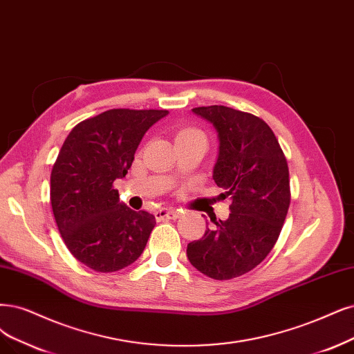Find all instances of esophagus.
Instances as JSON below:
<instances>
[{"instance_id":"esophagus-1","label":"esophagus","mask_w":354,"mask_h":354,"mask_svg":"<svg viewBox=\"0 0 354 354\" xmlns=\"http://www.w3.org/2000/svg\"><path fill=\"white\" fill-rule=\"evenodd\" d=\"M178 216L179 213L175 210V208H162V210L156 213V218L159 221L169 220V218H178Z\"/></svg>"}]
</instances>
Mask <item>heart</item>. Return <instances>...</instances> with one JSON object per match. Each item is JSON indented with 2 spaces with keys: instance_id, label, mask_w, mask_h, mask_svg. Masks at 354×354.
<instances>
[{
  "instance_id": "1",
  "label": "heart",
  "mask_w": 354,
  "mask_h": 354,
  "mask_svg": "<svg viewBox=\"0 0 354 354\" xmlns=\"http://www.w3.org/2000/svg\"><path fill=\"white\" fill-rule=\"evenodd\" d=\"M189 136H203V133L200 129L197 128H184L180 129L178 133V138H182V137H189Z\"/></svg>"
}]
</instances>
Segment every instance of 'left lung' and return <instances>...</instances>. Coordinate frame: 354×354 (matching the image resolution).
<instances>
[{"label": "left lung", "instance_id": "8db88e82", "mask_svg": "<svg viewBox=\"0 0 354 354\" xmlns=\"http://www.w3.org/2000/svg\"><path fill=\"white\" fill-rule=\"evenodd\" d=\"M192 112L212 122L218 137L213 170L217 187L230 197L227 220L188 243L189 263L214 280L254 270L276 245L290 205L289 167L272 129L261 118L227 106Z\"/></svg>", "mask_w": 354, "mask_h": 354}]
</instances>
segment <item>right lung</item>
<instances>
[{
    "label": "right lung",
    "mask_w": 354,
    "mask_h": 354,
    "mask_svg": "<svg viewBox=\"0 0 354 354\" xmlns=\"http://www.w3.org/2000/svg\"><path fill=\"white\" fill-rule=\"evenodd\" d=\"M165 109H111L77 124L50 172V204L68 251L97 272H113L142 254L156 218L120 203L113 188L133 165L147 129Z\"/></svg>",
    "instance_id": "1"
}]
</instances>
